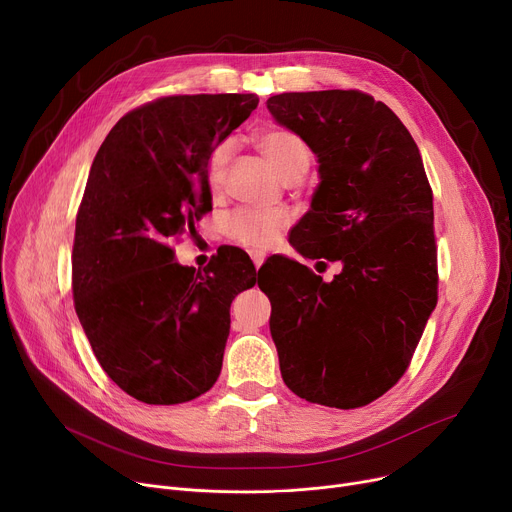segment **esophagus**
<instances>
[{
  "mask_svg": "<svg viewBox=\"0 0 512 512\" xmlns=\"http://www.w3.org/2000/svg\"><path fill=\"white\" fill-rule=\"evenodd\" d=\"M251 259H253V263H255V267H257V270H259V267L263 265V261H265V255L263 253H251Z\"/></svg>",
  "mask_w": 512,
  "mask_h": 512,
  "instance_id": "obj_1",
  "label": "esophagus"
}]
</instances>
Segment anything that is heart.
<instances>
[{"instance_id":"1","label":"heart","mask_w":512,"mask_h":512,"mask_svg":"<svg viewBox=\"0 0 512 512\" xmlns=\"http://www.w3.org/2000/svg\"><path fill=\"white\" fill-rule=\"evenodd\" d=\"M257 145L263 155L272 161V166L286 180L294 174H305L309 168V149L305 141L286 128H270L259 132ZM236 151L234 139H224L213 147L207 159V186L213 195H220L226 186V174L230 159ZM290 224V213L286 209H257L238 207L226 215L224 232L230 240L255 251L272 247L280 238L282 230Z\"/></svg>"}]
</instances>
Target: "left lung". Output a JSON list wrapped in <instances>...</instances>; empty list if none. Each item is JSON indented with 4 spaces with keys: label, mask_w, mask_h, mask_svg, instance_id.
Masks as SVG:
<instances>
[{
    "label": "left lung",
    "mask_w": 512,
    "mask_h": 512,
    "mask_svg": "<svg viewBox=\"0 0 512 512\" xmlns=\"http://www.w3.org/2000/svg\"><path fill=\"white\" fill-rule=\"evenodd\" d=\"M267 110L319 161L292 247L342 263L332 282L286 257L261 267L282 380L317 405L365 407L405 375L438 303L432 186L411 132L363 91L282 93Z\"/></svg>",
    "instance_id": "8db88e82"
}]
</instances>
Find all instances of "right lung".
<instances>
[{
  "label": "right lung",
  "instance_id": "right-lung-1",
  "mask_svg": "<svg viewBox=\"0 0 512 512\" xmlns=\"http://www.w3.org/2000/svg\"><path fill=\"white\" fill-rule=\"evenodd\" d=\"M257 103L253 93L155 99L120 118L93 159L76 213L74 309L103 371L147 405H180L215 384L230 305L261 274L245 251L197 272L172 249L211 209L213 147Z\"/></svg>",
  "mask_w": 512,
  "mask_h": 512
}]
</instances>
